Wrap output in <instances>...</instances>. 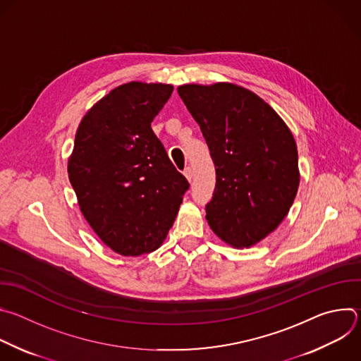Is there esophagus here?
Instances as JSON below:
<instances>
[{
    "mask_svg": "<svg viewBox=\"0 0 361 361\" xmlns=\"http://www.w3.org/2000/svg\"><path fill=\"white\" fill-rule=\"evenodd\" d=\"M184 176H185V178H187L188 181H191V180H192V169H191V167H185Z\"/></svg>",
    "mask_w": 361,
    "mask_h": 361,
    "instance_id": "esophagus-1",
    "label": "esophagus"
}]
</instances>
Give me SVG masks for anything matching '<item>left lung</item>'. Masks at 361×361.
<instances>
[{
    "label": "left lung",
    "mask_w": 361,
    "mask_h": 361,
    "mask_svg": "<svg viewBox=\"0 0 361 361\" xmlns=\"http://www.w3.org/2000/svg\"><path fill=\"white\" fill-rule=\"evenodd\" d=\"M177 92L215 166L208 225L235 248L258 244L283 221L298 192L293 135L267 102L243 86L191 83Z\"/></svg>",
    "instance_id": "8db88e82"
}]
</instances>
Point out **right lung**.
<instances>
[{"label": "right lung", "instance_id": "right-lung-1", "mask_svg": "<svg viewBox=\"0 0 361 361\" xmlns=\"http://www.w3.org/2000/svg\"><path fill=\"white\" fill-rule=\"evenodd\" d=\"M166 83L120 85L83 116L68 161L79 208L114 252L160 248L190 184L152 130L173 93Z\"/></svg>", "mask_w": 361, "mask_h": 361}]
</instances>
